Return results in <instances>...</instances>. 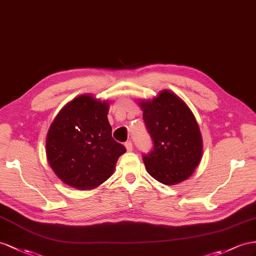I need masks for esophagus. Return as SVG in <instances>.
I'll return each instance as SVG.
<instances>
[{"label": "esophagus", "instance_id": "esophagus-1", "mask_svg": "<svg viewBox=\"0 0 256 256\" xmlns=\"http://www.w3.org/2000/svg\"><path fill=\"white\" fill-rule=\"evenodd\" d=\"M124 146H126L128 152H132V150H133V144L130 140H128L126 144H124Z\"/></svg>", "mask_w": 256, "mask_h": 256}]
</instances>
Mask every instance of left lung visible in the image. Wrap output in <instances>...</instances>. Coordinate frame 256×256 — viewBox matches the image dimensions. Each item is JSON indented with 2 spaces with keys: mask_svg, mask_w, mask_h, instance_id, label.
Returning <instances> with one entry per match:
<instances>
[{
  "mask_svg": "<svg viewBox=\"0 0 256 256\" xmlns=\"http://www.w3.org/2000/svg\"><path fill=\"white\" fill-rule=\"evenodd\" d=\"M137 102L154 142L152 152L142 156L149 175L164 185L190 178L203 152L201 132L190 108L170 90Z\"/></svg>",
  "mask_w": 256,
  "mask_h": 256,
  "instance_id": "1",
  "label": "left lung"
}]
</instances>
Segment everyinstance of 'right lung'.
<instances>
[{"label": "right lung", "mask_w": 256, "mask_h": 256, "mask_svg": "<svg viewBox=\"0 0 256 256\" xmlns=\"http://www.w3.org/2000/svg\"><path fill=\"white\" fill-rule=\"evenodd\" d=\"M109 100L82 94L62 108L46 135L48 162L64 184L90 190L114 174L126 147L111 136Z\"/></svg>", "instance_id": "obj_1"}]
</instances>
